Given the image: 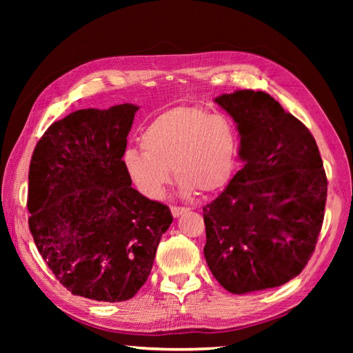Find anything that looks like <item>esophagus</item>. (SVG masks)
Wrapping results in <instances>:
<instances>
[{"label":"esophagus","instance_id":"1","mask_svg":"<svg viewBox=\"0 0 353 353\" xmlns=\"http://www.w3.org/2000/svg\"><path fill=\"white\" fill-rule=\"evenodd\" d=\"M188 209L187 208H181V206H172L170 208V212H172V216L174 218H178L179 215H183L184 212H187Z\"/></svg>","mask_w":353,"mask_h":353}]
</instances>
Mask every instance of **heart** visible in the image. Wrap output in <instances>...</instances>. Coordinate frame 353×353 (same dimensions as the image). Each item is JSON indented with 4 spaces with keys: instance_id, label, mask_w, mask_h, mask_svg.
<instances>
[{
    "instance_id": "heart-1",
    "label": "heart",
    "mask_w": 353,
    "mask_h": 353,
    "mask_svg": "<svg viewBox=\"0 0 353 353\" xmlns=\"http://www.w3.org/2000/svg\"><path fill=\"white\" fill-rule=\"evenodd\" d=\"M145 150L131 148L123 168L141 194L160 199L170 169L185 194L215 193L225 185L236 159V132L225 116L193 105H178L157 114L140 137Z\"/></svg>"
}]
</instances>
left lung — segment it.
Instances as JSON below:
<instances>
[{
  "instance_id": "left-lung-1",
  "label": "left lung",
  "mask_w": 353,
  "mask_h": 353,
  "mask_svg": "<svg viewBox=\"0 0 353 353\" xmlns=\"http://www.w3.org/2000/svg\"><path fill=\"white\" fill-rule=\"evenodd\" d=\"M215 101L237 123L244 165L203 208L206 262L230 293L279 287L302 272L323 227L327 176L318 145L263 91Z\"/></svg>"
}]
</instances>
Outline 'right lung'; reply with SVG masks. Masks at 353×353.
<instances>
[{"mask_svg": "<svg viewBox=\"0 0 353 353\" xmlns=\"http://www.w3.org/2000/svg\"><path fill=\"white\" fill-rule=\"evenodd\" d=\"M134 104L82 109L52 123L29 166V230L63 287L99 302H123L150 275L172 223L163 203L131 187L123 168Z\"/></svg>", "mask_w": 353, "mask_h": 353, "instance_id": "add662e5", "label": "right lung"}]
</instances>
